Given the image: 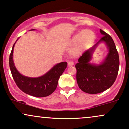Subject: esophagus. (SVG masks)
<instances>
[{"label": "esophagus", "mask_w": 129, "mask_h": 129, "mask_svg": "<svg viewBox=\"0 0 129 129\" xmlns=\"http://www.w3.org/2000/svg\"><path fill=\"white\" fill-rule=\"evenodd\" d=\"M68 66H73L74 65V62L72 61H69L68 63Z\"/></svg>", "instance_id": "obj_1"}]
</instances>
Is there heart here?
I'll use <instances>...</instances> for the list:
<instances>
[{
	"mask_svg": "<svg viewBox=\"0 0 129 129\" xmlns=\"http://www.w3.org/2000/svg\"><path fill=\"white\" fill-rule=\"evenodd\" d=\"M95 39V34L91 30H83L75 34L71 40V44L75 45L79 43L73 50V53L75 55H79L82 48L87 45H90L93 42Z\"/></svg>",
	"mask_w": 129,
	"mask_h": 129,
	"instance_id": "1",
	"label": "heart"
}]
</instances>
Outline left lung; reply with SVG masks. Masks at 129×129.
I'll return each mask as SVG.
<instances>
[{"label": "left lung", "instance_id": "left-lung-1", "mask_svg": "<svg viewBox=\"0 0 129 129\" xmlns=\"http://www.w3.org/2000/svg\"><path fill=\"white\" fill-rule=\"evenodd\" d=\"M100 40L90 48L85 51L76 64V80L78 86L83 92L96 94L106 90L116 81L119 67V58L112 37L103 30ZM106 45L108 53L100 63L91 62L94 52L100 43Z\"/></svg>", "mask_w": 129, "mask_h": 129}]
</instances>
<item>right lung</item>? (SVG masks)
<instances>
[{"instance_id":"right-lung-1","label":"right lung","mask_w":129,"mask_h":129,"mask_svg":"<svg viewBox=\"0 0 129 129\" xmlns=\"http://www.w3.org/2000/svg\"><path fill=\"white\" fill-rule=\"evenodd\" d=\"M34 30L35 29L29 31ZM16 41L10 55L9 64L12 76L17 86L25 93L36 97H45L51 95L56 88L59 77L67 67V63L61 62L55 64L48 72L40 77H30L23 75L15 67L13 59V49Z\"/></svg>"}]
</instances>
